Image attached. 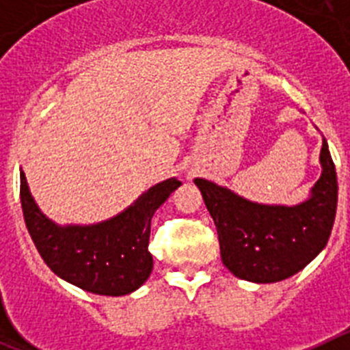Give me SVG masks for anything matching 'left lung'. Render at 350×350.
Masks as SVG:
<instances>
[{"label":"left lung","mask_w":350,"mask_h":350,"mask_svg":"<svg viewBox=\"0 0 350 350\" xmlns=\"http://www.w3.org/2000/svg\"><path fill=\"white\" fill-rule=\"evenodd\" d=\"M321 177L298 205L250 202L224 185L194 178L217 228L224 267L242 280L280 282L301 271L326 247L338 200V184L326 138Z\"/></svg>","instance_id":"1"}]
</instances>
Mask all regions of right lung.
<instances>
[{
  "label": "right lung",
  "mask_w": 350,
  "mask_h": 350,
  "mask_svg": "<svg viewBox=\"0 0 350 350\" xmlns=\"http://www.w3.org/2000/svg\"><path fill=\"white\" fill-rule=\"evenodd\" d=\"M180 184L175 177L166 178L107 221L61 226L40 210L21 172V203L31 238L57 277L92 295L124 296L152 271L150 221Z\"/></svg>",
  "instance_id": "1"
}]
</instances>
